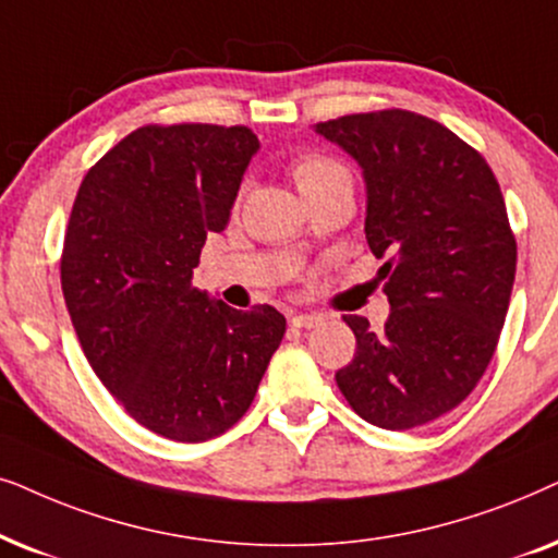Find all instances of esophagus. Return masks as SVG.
Instances as JSON below:
<instances>
[{
	"label": "esophagus",
	"instance_id": "34e87169",
	"mask_svg": "<svg viewBox=\"0 0 558 558\" xmlns=\"http://www.w3.org/2000/svg\"><path fill=\"white\" fill-rule=\"evenodd\" d=\"M322 322H324V316L314 314V311H311V314L291 316V326H295V329H314V326H318Z\"/></svg>",
	"mask_w": 558,
	"mask_h": 558
}]
</instances>
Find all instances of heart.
Returning <instances> with one entry per match:
<instances>
[{"instance_id": "obj_1", "label": "heart", "mask_w": 558, "mask_h": 558, "mask_svg": "<svg viewBox=\"0 0 558 558\" xmlns=\"http://www.w3.org/2000/svg\"><path fill=\"white\" fill-rule=\"evenodd\" d=\"M291 175L303 196L311 191L329 189V185H349L352 189V173H349L344 162L322 153H308L295 158L291 162Z\"/></svg>"}]
</instances>
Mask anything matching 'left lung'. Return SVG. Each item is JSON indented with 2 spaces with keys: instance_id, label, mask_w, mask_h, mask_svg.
Segmentation results:
<instances>
[{
  "instance_id": "left-lung-1",
  "label": "left lung",
  "mask_w": 558,
  "mask_h": 558,
  "mask_svg": "<svg viewBox=\"0 0 558 558\" xmlns=\"http://www.w3.org/2000/svg\"><path fill=\"white\" fill-rule=\"evenodd\" d=\"M362 166L367 244L385 259V329L344 316L354 360L337 373L347 403L405 430L454 411L485 375L515 280V234L487 160L434 119L405 109L316 124Z\"/></svg>"
}]
</instances>
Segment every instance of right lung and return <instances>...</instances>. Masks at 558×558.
Instances as JSON below:
<instances>
[{
    "mask_svg": "<svg viewBox=\"0 0 558 558\" xmlns=\"http://www.w3.org/2000/svg\"><path fill=\"white\" fill-rule=\"evenodd\" d=\"M257 137L250 128L145 124L88 170L61 288L88 365L140 426L209 441L247 413L286 333L272 306L236 311L193 288Z\"/></svg>",
    "mask_w": 558,
    "mask_h": 558,
    "instance_id": "add662e5",
    "label": "right lung"
}]
</instances>
